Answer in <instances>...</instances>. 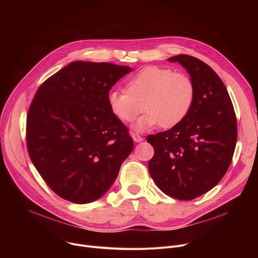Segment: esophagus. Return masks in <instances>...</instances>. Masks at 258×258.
Instances as JSON below:
<instances>
[{
	"mask_svg": "<svg viewBox=\"0 0 258 258\" xmlns=\"http://www.w3.org/2000/svg\"><path fill=\"white\" fill-rule=\"evenodd\" d=\"M132 138H133V140H134L135 142H137V143L143 141V138L140 136V135L135 134V133H132Z\"/></svg>",
	"mask_w": 258,
	"mask_h": 258,
	"instance_id": "esophagus-1",
	"label": "esophagus"
}]
</instances>
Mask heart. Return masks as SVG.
Wrapping results in <instances>:
<instances>
[{"mask_svg": "<svg viewBox=\"0 0 258 258\" xmlns=\"http://www.w3.org/2000/svg\"><path fill=\"white\" fill-rule=\"evenodd\" d=\"M195 85L191 78L167 68L145 67L124 84V92L112 91L107 95L111 113L119 121L132 122L143 110L133 128L146 132L160 124L170 128L182 122L195 100Z\"/></svg>", "mask_w": 258, "mask_h": 258, "instance_id": "1", "label": "heart"}]
</instances>
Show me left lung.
I'll use <instances>...</instances> for the list:
<instances>
[{"mask_svg": "<svg viewBox=\"0 0 258 258\" xmlns=\"http://www.w3.org/2000/svg\"><path fill=\"white\" fill-rule=\"evenodd\" d=\"M167 60L185 68L195 100L178 125L146 138L155 150L148 170L164 194L190 201L209 191L228 170L237 139L236 117L224 83L207 63L186 54Z\"/></svg>", "mask_w": 258, "mask_h": 258, "instance_id": "8db88e82", "label": "left lung"}]
</instances>
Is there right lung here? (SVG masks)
<instances>
[{
	"instance_id": "1",
	"label": "right lung",
	"mask_w": 258,
	"mask_h": 258,
	"mask_svg": "<svg viewBox=\"0 0 258 258\" xmlns=\"http://www.w3.org/2000/svg\"><path fill=\"white\" fill-rule=\"evenodd\" d=\"M133 69L77 60L40 86L27 116V147L42 178L60 198L87 204L115 182L134 142L111 113L107 95Z\"/></svg>"
}]
</instances>
